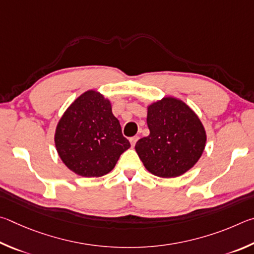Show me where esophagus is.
<instances>
[{"instance_id": "obj_1", "label": "esophagus", "mask_w": 254, "mask_h": 254, "mask_svg": "<svg viewBox=\"0 0 254 254\" xmlns=\"http://www.w3.org/2000/svg\"><path fill=\"white\" fill-rule=\"evenodd\" d=\"M137 140H138V137H137V136H134V137H130V138H129V141H130V145L132 146V147H134V146H135V144H136V141Z\"/></svg>"}]
</instances>
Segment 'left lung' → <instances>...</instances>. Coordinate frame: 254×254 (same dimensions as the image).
I'll use <instances>...</instances> for the list:
<instances>
[{"label": "left lung", "instance_id": "left-lung-1", "mask_svg": "<svg viewBox=\"0 0 254 254\" xmlns=\"http://www.w3.org/2000/svg\"><path fill=\"white\" fill-rule=\"evenodd\" d=\"M149 135L135 149L146 170L164 179L183 175L205 148L206 132L197 115L180 99L165 97L147 107Z\"/></svg>", "mask_w": 254, "mask_h": 254}]
</instances>
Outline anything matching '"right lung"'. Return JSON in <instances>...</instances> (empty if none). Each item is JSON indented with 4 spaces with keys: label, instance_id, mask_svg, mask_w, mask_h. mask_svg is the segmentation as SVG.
I'll return each instance as SVG.
<instances>
[{
    "label": "right lung",
    "instance_id": "1",
    "mask_svg": "<svg viewBox=\"0 0 254 254\" xmlns=\"http://www.w3.org/2000/svg\"><path fill=\"white\" fill-rule=\"evenodd\" d=\"M55 143L64 165L83 177L108 174L130 147L110 101L96 90L83 92L64 111L57 125Z\"/></svg>",
    "mask_w": 254,
    "mask_h": 254
}]
</instances>
